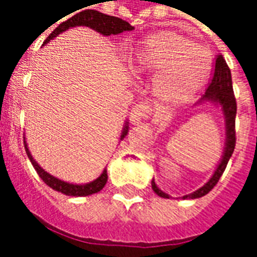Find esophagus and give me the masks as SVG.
<instances>
[{
    "label": "esophagus",
    "mask_w": 257,
    "mask_h": 257,
    "mask_svg": "<svg viewBox=\"0 0 257 257\" xmlns=\"http://www.w3.org/2000/svg\"><path fill=\"white\" fill-rule=\"evenodd\" d=\"M149 117V106L147 104H137L130 111V120L133 124H141Z\"/></svg>",
    "instance_id": "obj_1"
}]
</instances>
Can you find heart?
<instances>
[{"label":"heart","mask_w":257,"mask_h":257,"mask_svg":"<svg viewBox=\"0 0 257 257\" xmlns=\"http://www.w3.org/2000/svg\"><path fill=\"white\" fill-rule=\"evenodd\" d=\"M139 75H157L156 96L165 104H181L197 94L211 69L209 52L173 31L149 35L130 55Z\"/></svg>","instance_id":"obj_1"}]
</instances>
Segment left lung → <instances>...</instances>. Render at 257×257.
<instances>
[{"label":"left lung","mask_w":257,"mask_h":257,"mask_svg":"<svg viewBox=\"0 0 257 257\" xmlns=\"http://www.w3.org/2000/svg\"><path fill=\"white\" fill-rule=\"evenodd\" d=\"M209 101L216 104L218 107H221L222 114L225 118V149L222 154L221 161L216 167L213 175L209 178V181L205 184L204 187H201L197 191H194L192 194L184 195V199H195L206 195L211 189L218 184V181L221 178V175L225 171L226 165H228L229 158L233 154L235 144H236V136H235V118H236V99L233 94V87H232V75H230V69L226 65V62L223 59L222 55L216 56L215 60V69H213V76L211 83L208 86L205 94L201 97V100L197 104ZM151 188L156 192L158 197L161 198H171L168 194L163 192L161 189L157 187L156 181H151Z\"/></svg>","instance_id":"obj_1"}]
</instances>
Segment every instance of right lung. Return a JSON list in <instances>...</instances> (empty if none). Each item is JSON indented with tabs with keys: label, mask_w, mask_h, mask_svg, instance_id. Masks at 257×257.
<instances>
[{
	"label": "right lung",
	"mask_w": 257,
	"mask_h": 257,
	"mask_svg": "<svg viewBox=\"0 0 257 257\" xmlns=\"http://www.w3.org/2000/svg\"><path fill=\"white\" fill-rule=\"evenodd\" d=\"M73 27H87V28L94 29L96 32H99V34L104 36L117 35V34H121L124 31H133L134 29V27H132L127 21L120 20L117 17L106 15V14H101L99 11H94V10H84V11L75 14L72 18L62 22L59 27L53 29V32L46 38L44 45L51 42L53 38L60 35L66 29L73 28ZM127 133H128V121L124 123L120 140L124 139ZM24 144H25V151L28 154V158L31 160V163L34 165L38 175L42 178V181L48 187H51L58 192H62V194L69 195V197H87V195H92V194H96V192L101 191L103 187L106 185V182H107V170L106 168L103 170V173L96 180H93L92 182H87V184H70V182H65V181L59 180V178L53 177L49 173H46L44 168L34 160V157L31 156V151H29L28 146H27V141H24Z\"/></svg>",
	"instance_id": "1"
}]
</instances>
